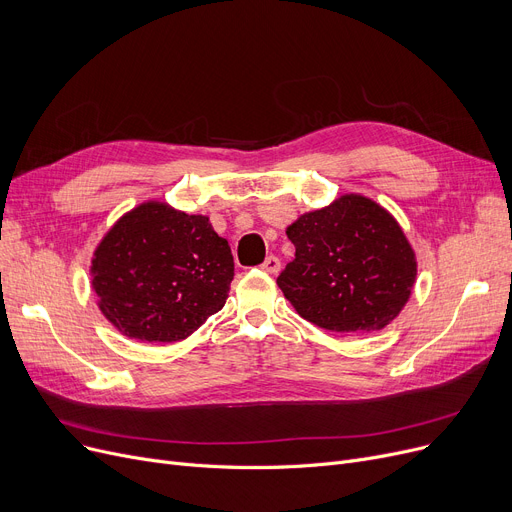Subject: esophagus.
<instances>
[{"label":"esophagus","instance_id":"esophagus-1","mask_svg":"<svg viewBox=\"0 0 512 512\" xmlns=\"http://www.w3.org/2000/svg\"><path fill=\"white\" fill-rule=\"evenodd\" d=\"M261 270L267 272V274H278L280 272V259L276 255H270L261 263Z\"/></svg>","mask_w":512,"mask_h":512}]
</instances>
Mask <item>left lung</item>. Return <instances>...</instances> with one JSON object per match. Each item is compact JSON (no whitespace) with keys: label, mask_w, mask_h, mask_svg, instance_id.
Masks as SVG:
<instances>
[{"label":"left lung","mask_w":512,"mask_h":512,"mask_svg":"<svg viewBox=\"0 0 512 512\" xmlns=\"http://www.w3.org/2000/svg\"><path fill=\"white\" fill-rule=\"evenodd\" d=\"M297 249L278 276L311 324L361 334L384 330L411 297L417 259L392 215L363 195H342L286 228Z\"/></svg>","instance_id":"1"}]
</instances>
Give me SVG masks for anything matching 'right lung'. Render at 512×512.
I'll use <instances>...</instances> for the list:
<instances>
[{"mask_svg": "<svg viewBox=\"0 0 512 512\" xmlns=\"http://www.w3.org/2000/svg\"><path fill=\"white\" fill-rule=\"evenodd\" d=\"M234 278L228 240L207 215L141 203L110 228L91 259L105 319L141 342H178L218 313Z\"/></svg>", "mask_w": 512, "mask_h": 512, "instance_id": "add662e5", "label": "right lung"}]
</instances>
